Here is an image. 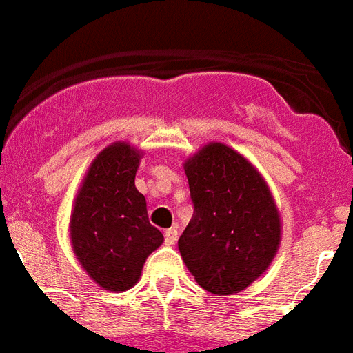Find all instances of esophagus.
<instances>
[{"instance_id": "34e87169", "label": "esophagus", "mask_w": 353, "mask_h": 353, "mask_svg": "<svg viewBox=\"0 0 353 353\" xmlns=\"http://www.w3.org/2000/svg\"><path fill=\"white\" fill-rule=\"evenodd\" d=\"M163 236H165V244H168V246H173L174 242H176V239H179V231L174 230V228H171V230H168L163 233Z\"/></svg>"}]
</instances>
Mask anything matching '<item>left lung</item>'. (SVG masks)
Instances as JSON below:
<instances>
[{
  "mask_svg": "<svg viewBox=\"0 0 353 353\" xmlns=\"http://www.w3.org/2000/svg\"><path fill=\"white\" fill-rule=\"evenodd\" d=\"M193 219L179 239L185 266L208 292L233 295L272 264L281 219L261 173L235 149L211 142L185 160Z\"/></svg>",
  "mask_w": 353,
  "mask_h": 353,
  "instance_id": "1",
  "label": "left lung"
}]
</instances>
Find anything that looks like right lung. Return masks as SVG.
Listing matches in <instances>:
<instances>
[{"mask_svg":"<svg viewBox=\"0 0 353 353\" xmlns=\"http://www.w3.org/2000/svg\"><path fill=\"white\" fill-rule=\"evenodd\" d=\"M140 157L125 142L103 149L92 160L70 215L76 259L109 292L134 286L145 259L163 242L162 233L149 224L145 196L134 185Z\"/></svg>","mask_w":353,"mask_h":353,"instance_id":"1","label":"right lung"}]
</instances>
